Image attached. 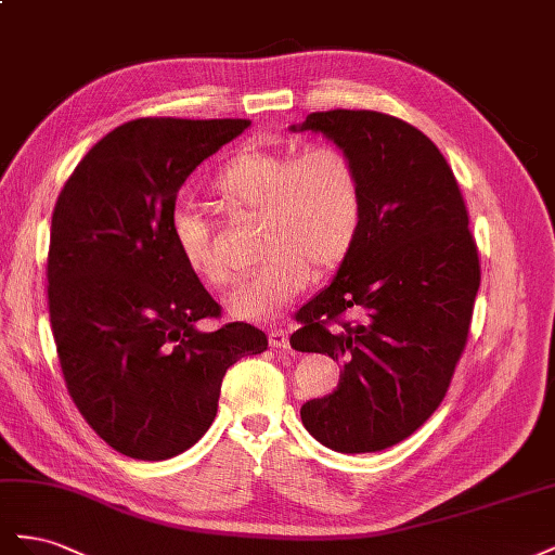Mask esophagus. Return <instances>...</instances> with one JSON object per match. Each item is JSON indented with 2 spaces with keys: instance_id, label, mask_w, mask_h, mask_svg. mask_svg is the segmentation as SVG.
<instances>
[{
  "instance_id": "esophagus-1",
  "label": "esophagus",
  "mask_w": 555,
  "mask_h": 555,
  "mask_svg": "<svg viewBox=\"0 0 555 555\" xmlns=\"http://www.w3.org/2000/svg\"><path fill=\"white\" fill-rule=\"evenodd\" d=\"M269 344H272L274 348H288L291 339H288V332L283 327H274L269 330Z\"/></svg>"
}]
</instances>
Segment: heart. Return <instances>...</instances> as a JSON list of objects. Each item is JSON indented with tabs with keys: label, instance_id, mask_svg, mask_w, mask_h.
Here are the masks:
<instances>
[{
	"label": "heart",
	"instance_id": "1",
	"mask_svg": "<svg viewBox=\"0 0 555 555\" xmlns=\"http://www.w3.org/2000/svg\"><path fill=\"white\" fill-rule=\"evenodd\" d=\"M211 195L230 214L260 218L262 264L230 299L236 319L269 321L351 256L365 220V185L356 157L335 144L299 153L248 149L234 153L211 179ZM171 240L185 267L211 288H225L232 272L214 248L209 216L195 207L171 214Z\"/></svg>",
	"mask_w": 555,
	"mask_h": 555
}]
</instances>
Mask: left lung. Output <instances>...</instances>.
<instances>
[{"instance_id":"8db88e82","label":"left lung","mask_w":555,"mask_h":555,"mask_svg":"<svg viewBox=\"0 0 555 555\" xmlns=\"http://www.w3.org/2000/svg\"><path fill=\"white\" fill-rule=\"evenodd\" d=\"M356 157L365 220L337 279L295 315L299 351L344 365L339 386L309 400L302 423L321 444L374 453L400 444L447 398L481 283L479 248L447 157L418 128L367 108L309 114ZM353 308L359 321L345 319Z\"/></svg>"}]
</instances>
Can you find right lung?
<instances>
[{"instance_id": "1", "label": "right lung", "mask_w": 555, "mask_h": 555, "mask_svg": "<svg viewBox=\"0 0 555 555\" xmlns=\"http://www.w3.org/2000/svg\"><path fill=\"white\" fill-rule=\"evenodd\" d=\"M246 118H137L94 144L55 202L49 313L76 409L111 449L167 461L216 418L220 384L267 335L250 323L199 332L220 305L171 240L193 169L240 137Z\"/></svg>"}]
</instances>
